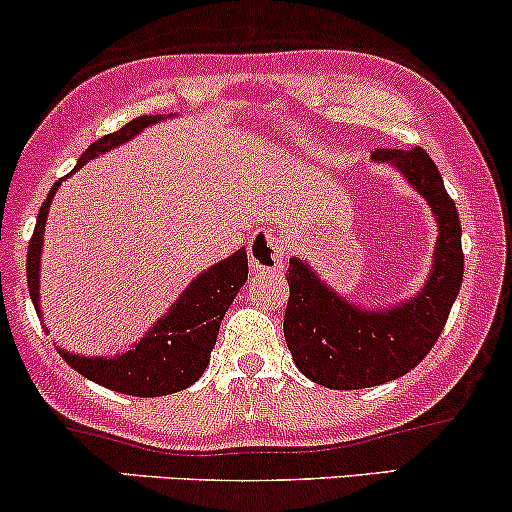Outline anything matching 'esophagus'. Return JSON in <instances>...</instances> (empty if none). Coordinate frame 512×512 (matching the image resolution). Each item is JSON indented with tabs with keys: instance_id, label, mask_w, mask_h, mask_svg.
I'll list each match as a JSON object with an SVG mask.
<instances>
[{
	"instance_id": "esophagus-1",
	"label": "esophagus",
	"mask_w": 512,
	"mask_h": 512,
	"mask_svg": "<svg viewBox=\"0 0 512 512\" xmlns=\"http://www.w3.org/2000/svg\"><path fill=\"white\" fill-rule=\"evenodd\" d=\"M249 261L251 271L266 273L280 271L285 263V241L275 232H258L249 241Z\"/></svg>"
}]
</instances>
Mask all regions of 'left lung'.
<instances>
[{"mask_svg":"<svg viewBox=\"0 0 512 512\" xmlns=\"http://www.w3.org/2000/svg\"><path fill=\"white\" fill-rule=\"evenodd\" d=\"M372 162L387 164L428 203L438 227L430 273L421 290L394 304H358L314 271L290 258L285 341L304 377L329 389H365L411 372L430 353L450 317L464 275L462 227L455 200L438 166L413 149H377Z\"/></svg>","mask_w":512,"mask_h":512,"instance_id":"left-lung-1","label":"left lung"}]
</instances>
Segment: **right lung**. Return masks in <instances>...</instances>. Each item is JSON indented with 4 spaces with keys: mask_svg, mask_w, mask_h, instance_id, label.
<instances>
[{
    "mask_svg": "<svg viewBox=\"0 0 512 512\" xmlns=\"http://www.w3.org/2000/svg\"><path fill=\"white\" fill-rule=\"evenodd\" d=\"M171 116H140L130 120L128 125L91 142L86 152L79 157L74 171H79L86 162L111 152L125 142L135 140L145 128L154 123H164ZM72 171V174H74ZM62 181L50 188L48 198L40 205L36 229H33L31 244L26 256V278L31 302L36 307L38 319L43 321V307H40V261H43V234L48 225V212L53 198ZM249 275V261L246 249L241 246L232 256L212 263L210 268L200 271L179 300L154 321L137 341L116 355H82L70 353L55 343L57 353L67 365L74 367L86 380L113 389V392L130 396H166L188 389L193 382L203 377L205 367L210 363V353L215 348L217 331L225 319L229 304L234 302L237 292L244 287ZM48 333V329H45Z\"/></svg>",
    "mask_w": 512,
    "mask_h": 512,
    "instance_id": "right-lung-1",
    "label": "right lung"
}]
</instances>
